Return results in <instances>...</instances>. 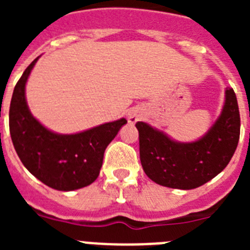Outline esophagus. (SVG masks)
I'll list each match as a JSON object with an SVG mask.
<instances>
[{
  "label": "esophagus",
  "instance_id": "esophagus-1",
  "mask_svg": "<svg viewBox=\"0 0 250 250\" xmlns=\"http://www.w3.org/2000/svg\"><path fill=\"white\" fill-rule=\"evenodd\" d=\"M143 115H144V111H143L140 107H132V109H130L129 111H127L126 118L130 124H135L136 121H139L143 118Z\"/></svg>",
  "mask_w": 250,
  "mask_h": 250
}]
</instances>
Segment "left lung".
<instances>
[{
	"label": "left lung",
	"instance_id": "left-lung-1",
	"mask_svg": "<svg viewBox=\"0 0 250 250\" xmlns=\"http://www.w3.org/2000/svg\"><path fill=\"white\" fill-rule=\"evenodd\" d=\"M145 174L163 187L190 190L222 173L238 146L240 115L235 92L225 90L220 115L195 141L182 143L143 121L136 123Z\"/></svg>",
	"mask_w": 250,
	"mask_h": 250
}]
</instances>
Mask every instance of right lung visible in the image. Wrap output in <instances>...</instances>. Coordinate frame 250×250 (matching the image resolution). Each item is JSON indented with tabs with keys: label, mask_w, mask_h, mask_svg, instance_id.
Wrapping results in <instances>:
<instances>
[{
	"label": "right lung",
	"mask_w": 250,
	"mask_h": 250,
	"mask_svg": "<svg viewBox=\"0 0 250 250\" xmlns=\"http://www.w3.org/2000/svg\"><path fill=\"white\" fill-rule=\"evenodd\" d=\"M37 59L15 86L10 105V134L22 164L35 178L60 191L81 189L94 183L103 167L104 152L127 123L119 119L76 134L51 131L31 114L26 83Z\"/></svg>",
	"instance_id": "right-lung-1"
}]
</instances>
